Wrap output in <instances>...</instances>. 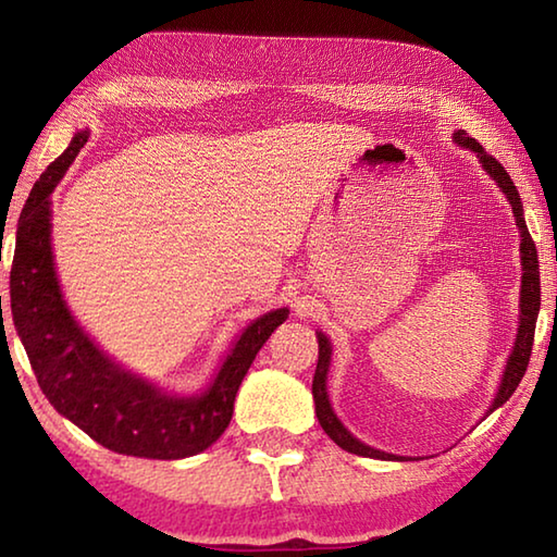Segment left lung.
I'll use <instances>...</instances> for the list:
<instances>
[{"label": "left lung", "instance_id": "1", "mask_svg": "<svg viewBox=\"0 0 557 557\" xmlns=\"http://www.w3.org/2000/svg\"><path fill=\"white\" fill-rule=\"evenodd\" d=\"M455 143L459 147H467L471 149L479 157V162L486 169V174L494 178L498 184V188L506 194L508 203H511L513 215H516V225L518 231H521V265H523V275H521V317H518V334H516V344H513V351L508 356L506 361V371H504V379L502 385H498L496 391V398L492 403V408L488 412H494L496 408H502V405L511 398L513 391L518 388V383H521L523 373L528 369V361H531V351H533V334H535V319H539V309H541V272H539V250H535V243L531 238V233L525 228V221H523V203H521V196H518L516 186L511 182V176L506 174V169L496 162L492 154L484 152V147L476 143L474 137H469L465 129L455 132ZM317 342H319V361H317V371H314V381H312V395H314V405H317V418H319V425L326 432L329 437H332L338 447L351 451V455L358 457H371V459H403L398 455H388V451H381V449H373L369 445H363L361 440H356L351 432H348L342 420L336 418L334 410H332V403H329V395H326V373H329V363H332V344H329V338L317 332ZM486 412V414H488Z\"/></svg>", "mask_w": 557, "mask_h": 557}]
</instances>
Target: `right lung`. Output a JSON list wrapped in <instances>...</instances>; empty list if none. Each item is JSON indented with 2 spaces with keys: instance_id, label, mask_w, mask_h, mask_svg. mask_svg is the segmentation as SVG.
<instances>
[{
  "instance_id": "1",
  "label": "right lung",
  "mask_w": 557,
  "mask_h": 557,
  "mask_svg": "<svg viewBox=\"0 0 557 557\" xmlns=\"http://www.w3.org/2000/svg\"><path fill=\"white\" fill-rule=\"evenodd\" d=\"M86 143L88 132L71 139L34 184L18 215L9 272L16 334L46 398L98 445L145 459L194 457L228 428L245 373L289 309L258 317L225 356L209 388L191 398L166 395L102 354L65 307L51 250L49 196Z\"/></svg>"
}]
</instances>
